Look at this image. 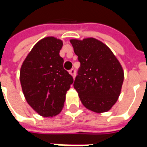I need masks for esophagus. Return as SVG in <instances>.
<instances>
[{
    "label": "esophagus",
    "mask_w": 147,
    "mask_h": 147,
    "mask_svg": "<svg viewBox=\"0 0 147 147\" xmlns=\"http://www.w3.org/2000/svg\"><path fill=\"white\" fill-rule=\"evenodd\" d=\"M75 73H76V71H75V69H70V70H69V74H70L71 75H72V77H73V78H74V77H75Z\"/></svg>",
    "instance_id": "esophagus-1"
}]
</instances>
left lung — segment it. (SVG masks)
Returning a JSON list of instances; mask_svg holds the SVG:
<instances>
[{"label": "left lung", "mask_w": 147, "mask_h": 147, "mask_svg": "<svg viewBox=\"0 0 147 147\" xmlns=\"http://www.w3.org/2000/svg\"><path fill=\"white\" fill-rule=\"evenodd\" d=\"M80 68L74 82L82 105L96 113H104L115 104L123 82L119 61L105 43L93 37L71 39Z\"/></svg>", "instance_id": "1"}]
</instances>
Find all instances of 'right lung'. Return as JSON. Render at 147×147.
Segmentation results:
<instances>
[{"mask_svg":"<svg viewBox=\"0 0 147 147\" xmlns=\"http://www.w3.org/2000/svg\"><path fill=\"white\" fill-rule=\"evenodd\" d=\"M62 40L47 37L35 44L20 69V83L28 104L38 115L53 117L61 112L74 79L59 56Z\"/></svg>","mask_w":147,"mask_h":147,"instance_id":"1","label":"right lung"}]
</instances>
